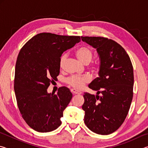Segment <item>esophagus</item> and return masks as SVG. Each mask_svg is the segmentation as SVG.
<instances>
[{"label": "esophagus", "instance_id": "1", "mask_svg": "<svg viewBox=\"0 0 148 148\" xmlns=\"http://www.w3.org/2000/svg\"><path fill=\"white\" fill-rule=\"evenodd\" d=\"M71 92H72V93L73 94H74V95H76V94H81L82 92H80V91H77V90H76V89H72L71 90Z\"/></svg>", "mask_w": 148, "mask_h": 148}]
</instances>
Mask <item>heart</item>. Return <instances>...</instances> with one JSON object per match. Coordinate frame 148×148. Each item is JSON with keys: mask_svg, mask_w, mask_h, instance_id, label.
<instances>
[{"mask_svg": "<svg viewBox=\"0 0 148 148\" xmlns=\"http://www.w3.org/2000/svg\"><path fill=\"white\" fill-rule=\"evenodd\" d=\"M75 54L82 63L84 64H89L93 57V53L92 50L86 46H80L75 51ZM66 54H62L59 59V66H62L66 59ZM90 68L93 71L98 68V64L95 62H92L90 64ZM90 82V77L87 76H71L66 78V82L69 86L74 87L75 89H79L83 87L84 85L88 84Z\"/></svg>", "mask_w": 148, "mask_h": 148, "instance_id": "1", "label": "heart"}]
</instances>
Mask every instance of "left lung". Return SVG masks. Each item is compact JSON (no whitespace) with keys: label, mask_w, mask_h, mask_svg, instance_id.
I'll use <instances>...</instances> for the list:
<instances>
[{"label":"left lung","mask_w":148,"mask_h":148,"mask_svg":"<svg viewBox=\"0 0 148 148\" xmlns=\"http://www.w3.org/2000/svg\"><path fill=\"white\" fill-rule=\"evenodd\" d=\"M81 38L97 49L101 61L99 77L89 85L97 95L84 94V122L95 133L110 134L119 128L128 114L133 97V67L125 49L113 40Z\"/></svg>","instance_id":"obj_1"}]
</instances>
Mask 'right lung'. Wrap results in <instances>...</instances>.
<instances>
[{
  "label": "right lung",
  "mask_w": 148,
  "mask_h": 148,
  "mask_svg": "<svg viewBox=\"0 0 148 148\" xmlns=\"http://www.w3.org/2000/svg\"><path fill=\"white\" fill-rule=\"evenodd\" d=\"M79 36L42 32L24 45L17 56L14 91L22 117L34 131L47 132L61 125L63 111L71 101L69 88L48 93L50 83L60 72L59 59L64 51L80 42Z\"/></svg>",
  "instance_id": "1"
}]
</instances>
